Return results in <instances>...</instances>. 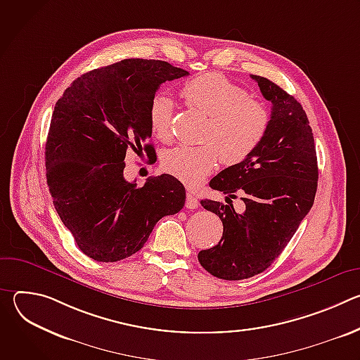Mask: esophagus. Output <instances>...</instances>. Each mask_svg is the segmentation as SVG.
<instances>
[{
  "mask_svg": "<svg viewBox=\"0 0 360 360\" xmlns=\"http://www.w3.org/2000/svg\"><path fill=\"white\" fill-rule=\"evenodd\" d=\"M186 208L188 210H196L199 207V202H198V198L192 193V192H188L186 193Z\"/></svg>",
  "mask_w": 360,
  "mask_h": 360,
  "instance_id": "esophagus-1",
  "label": "esophagus"
}]
</instances>
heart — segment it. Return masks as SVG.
Wrapping results in <instances>:
<instances>
[{"label": "heart", "instance_id": "heart-1", "mask_svg": "<svg viewBox=\"0 0 360 360\" xmlns=\"http://www.w3.org/2000/svg\"><path fill=\"white\" fill-rule=\"evenodd\" d=\"M181 95L186 104L208 115L202 145H179L162 157L164 169L188 185H198L217 168L245 161L264 139L269 115L266 108L246 95L226 77L208 72L184 84ZM174 102L165 94L152 98L148 108L150 131L167 142L172 136Z\"/></svg>", "mask_w": 360, "mask_h": 360}]
</instances>
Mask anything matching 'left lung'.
<instances>
[{
  "mask_svg": "<svg viewBox=\"0 0 360 360\" xmlns=\"http://www.w3.org/2000/svg\"><path fill=\"white\" fill-rule=\"evenodd\" d=\"M262 95L272 104L266 134L250 155L215 178L210 186L226 195V203L202 199V207L224 224L219 243L198 253L211 275L240 281L268 269L311 211L318 188V160L312 128L299 102L259 75ZM241 195L245 210L231 205Z\"/></svg>",
  "mask_w": 360,
  "mask_h": 360,
  "instance_id": "1",
  "label": "left lung"
}]
</instances>
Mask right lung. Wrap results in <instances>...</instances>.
I'll list each match as a JSON object with an SVG mask.
<instances>
[{
  "label": "right lung",
  "mask_w": 360,
  "mask_h": 360,
  "mask_svg": "<svg viewBox=\"0 0 360 360\" xmlns=\"http://www.w3.org/2000/svg\"><path fill=\"white\" fill-rule=\"evenodd\" d=\"M189 72L165 61L129 58L77 78L57 101L45 143L46 184L78 248L98 262L138 252L153 226L178 214L185 188L172 175L143 186L124 178L128 149L152 161L148 108L160 85Z\"/></svg>",
  "instance_id": "obj_1"
}]
</instances>
